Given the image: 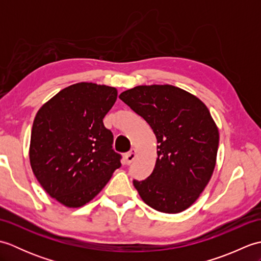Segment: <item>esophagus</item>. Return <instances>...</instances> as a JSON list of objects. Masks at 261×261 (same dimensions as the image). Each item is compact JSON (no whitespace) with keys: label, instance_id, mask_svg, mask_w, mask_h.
I'll list each match as a JSON object with an SVG mask.
<instances>
[{"label":"esophagus","instance_id":"esophagus-1","mask_svg":"<svg viewBox=\"0 0 261 261\" xmlns=\"http://www.w3.org/2000/svg\"><path fill=\"white\" fill-rule=\"evenodd\" d=\"M136 157H137L136 149H131V150H130L129 152H126V153L124 154V162H125V164H126V165L131 164V163L134 162V160L136 159Z\"/></svg>","mask_w":261,"mask_h":261}]
</instances>
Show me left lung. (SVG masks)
I'll use <instances>...</instances> for the list:
<instances>
[{
  "label": "left lung",
  "mask_w": 261,
  "mask_h": 261,
  "mask_svg": "<svg viewBox=\"0 0 261 261\" xmlns=\"http://www.w3.org/2000/svg\"><path fill=\"white\" fill-rule=\"evenodd\" d=\"M122 101L142 116L157 138V160L147 179L134 180L142 201L175 214L188 208L206 187L216 164L219 129L208 109L173 85H140Z\"/></svg>",
  "instance_id": "8db88e82"
}]
</instances>
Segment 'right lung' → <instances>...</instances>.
<instances>
[{"label": "right lung", "mask_w": 261, "mask_h": 261, "mask_svg": "<svg viewBox=\"0 0 261 261\" xmlns=\"http://www.w3.org/2000/svg\"><path fill=\"white\" fill-rule=\"evenodd\" d=\"M116 97L115 87L82 82L57 93L36 114L31 168L43 190L65 206L91 202L121 166L112 132L103 124Z\"/></svg>", "instance_id": "obj_1"}]
</instances>
